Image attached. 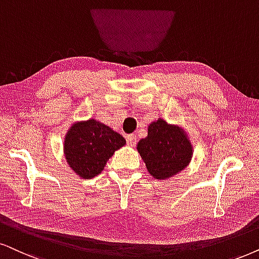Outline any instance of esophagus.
<instances>
[{
  "label": "esophagus",
  "mask_w": 259,
  "mask_h": 259,
  "mask_svg": "<svg viewBox=\"0 0 259 259\" xmlns=\"http://www.w3.org/2000/svg\"><path fill=\"white\" fill-rule=\"evenodd\" d=\"M126 143H127V146H132V147H134V146L136 145V135H135V134H132V135H127Z\"/></svg>",
  "instance_id": "34e87169"
}]
</instances>
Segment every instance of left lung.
I'll list each match as a JSON object with an SVG mask.
<instances>
[{"label":"left lung","instance_id":"left-lung-1","mask_svg":"<svg viewBox=\"0 0 259 259\" xmlns=\"http://www.w3.org/2000/svg\"><path fill=\"white\" fill-rule=\"evenodd\" d=\"M137 152L149 175L165 181L189 165L194 148L182 127L159 118L149 124L148 135L139 141Z\"/></svg>","mask_w":259,"mask_h":259}]
</instances>
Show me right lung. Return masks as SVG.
Wrapping results in <instances>:
<instances>
[{
	"instance_id": "obj_1",
	"label": "right lung",
	"mask_w": 259,
	"mask_h": 259,
	"mask_svg": "<svg viewBox=\"0 0 259 259\" xmlns=\"http://www.w3.org/2000/svg\"><path fill=\"white\" fill-rule=\"evenodd\" d=\"M125 145V139L96 119L76 122L64 137V156L68 165L83 179L100 175L107 160Z\"/></svg>"
}]
</instances>
